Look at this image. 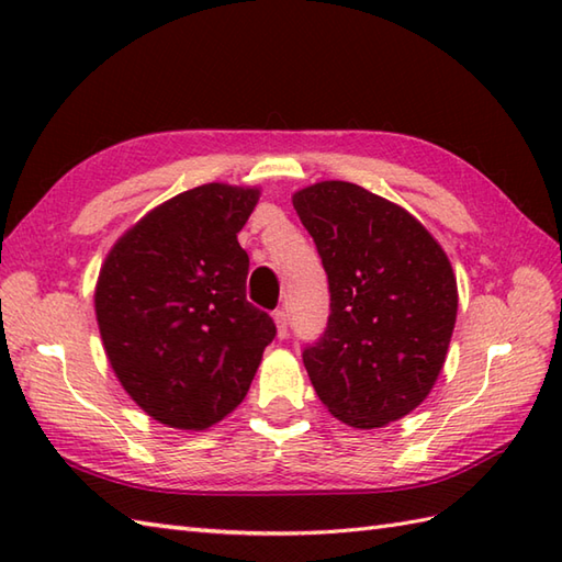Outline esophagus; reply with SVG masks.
<instances>
[{
    "label": "esophagus",
    "instance_id": "1",
    "mask_svg": "<svg viewBox=\"0 0 562 562\" xmlns=\"http://www.w3.org/2000/svg\"><path fill=\"white\" fill-rule=\"evenodd\" d=\"M272 318H274V324H278V336L288 338L290 326H288V314H284V308H278V312L272 314Z\"/></svg>",
    "mask_w": 562,
    "mask_h": 562
}]
</instances>
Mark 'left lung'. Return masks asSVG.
<instances>
[{
  "mask_svg": "<svg viewBox=\"0 0 562 562\" xmlns=\"http://www.w3.org/2000/svg\"><path fill=\"white\" fill-rule=\"evenodd\" d=\"M328 274L330 316L302 360L321 403L352 427L417 408L445 367L457 278L425 226L362 186L324 181L292 198Z\"/></svg>",
  "mask_w": 562,
  "mask_h": 562,
  "instance_id": "8db88e82",
  "label": "left lung"
}]
</instances>
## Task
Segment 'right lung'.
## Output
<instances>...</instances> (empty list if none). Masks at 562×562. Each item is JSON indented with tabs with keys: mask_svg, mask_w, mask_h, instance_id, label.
Listing matches in <instances>:
<instances>
[{
	"mask_svg": "<svg viewBox=\"0 0 562 562\" xmlns=\"http://www.w3.org/2000/svg\"><path fill=\"white\" fill-rule=\"evenodd\" d=\"M256 188L207 183L139 220L105 258L97 318L113 372L142 411L205 429L244 401L274 321L246 300L236 234Z\"/></svg>",
	"mask_w": 562,
	"mask_h": 562,
	"instance_id": "obj_1",
	"label": "right lung"
}]
</instances>
